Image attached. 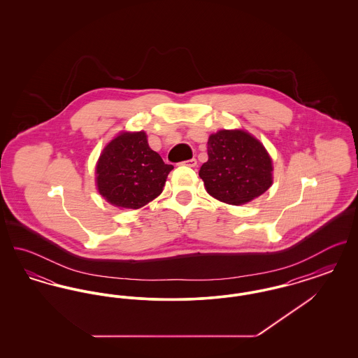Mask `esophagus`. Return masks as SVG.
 I'll return each instance as SVG.
<instances>
[{"instance_id": "1", "label": "esophagus", "mask_w": 358, "mask_h": 358, "mask_svg": "<svg viewBox=\"0 0 358 358\" xmlns=\"http://www.w3.org/2000/svg\"><path fill=\"white\" fill-rule=\"evenodd\" d=\"M182 165H185V166H189V168H194V166L197 165V161H196V158H192V159H187V161H184V162H182Z\"/></svg>"}]
</instances>
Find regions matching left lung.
Here are the masks:
<instances>
[{
  "label": "left lung",
  "instance_id": "8db88e82",
  "mask_svg": "<svg viewBox=\"0 0 358 358\" xmlns=\"http://www.w3.org/2000/svg\"><path fill=\"white\" fill-rule=\"evenodd\" d=\"M199 176L212 197L227 204H245L273 185V161L250 133L220 130L208 139V161Z\"/></svg>",
  "mask_w": 358,
  "mask_h": 358
}]
</instances>
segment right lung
<instances>
[{"label":"right lung","mask_w":358,"mask_h":358,"mask_svg":"<svg viewBox=\"0 0 358 358\" xmlns=\"http://www.w3.org/2000/svg\"><path fill=\"white\" fill-rule=\"evenodd\" d=\"M171 169L149 148L145 131H124L103 149L96 185L110 204L138 209L161 194Z\"/></svg>","instance_id":"right-lung-1"}]
</instances>
